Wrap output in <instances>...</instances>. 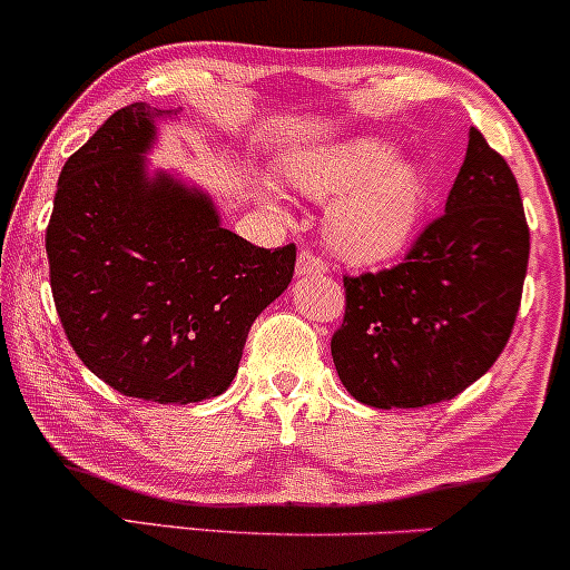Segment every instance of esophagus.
Wrapping results in <instances>:
<instances>
[{
    "label": "esophagus",
    "instance_id": "34e87169",
    "mask_svg": "<svg viewBox=\"0 0 570 570\" xmlns=\"http://www.w3.org/2000/svg\"><path fill=\"white\" fill-rule=\"evenodd\" d=\"M326 265L318 257H313L311 252H299L297 257V276L307 278V276H324Z\"/></svg>",
    "mask_w": 570,
    "mask_h": 570
}]
</instances>
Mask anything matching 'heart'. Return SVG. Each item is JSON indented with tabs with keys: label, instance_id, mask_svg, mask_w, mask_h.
<instances>
[{
	"label": "heart",
	"instance_id": "obj_1",
	"mask_svg": "<svg viewBox=\"0 0 570 570\" xmlns=\"http://www.w3.org/2000/svg\"><path fill=\"white\" fill-rule=\"evenodd\" d=\"M284 176L307 198L330 203L324 240L351 265H381L399 257L415 240L429 212L426 163L402 155L396 141L381 136L294 153L284 163Z\"/></svg>",
	"mask_w": 570,
	"mask_h": 570
}]
</instances>
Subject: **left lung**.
I'll return each instance as SVG.
<instances>
[{
	"instance_id": "obj_1",
	"label": "left lung",
	"mask_w": 570,
	"mask_h": 570,
	"mask_svg": "<svg viewBox=\"0 0 570 570\" xmlns=\"http://www.w3.org/2000/svg\"><path fill=\"white\" fill-rule=\"evenodd\" d=\"M528 254L512 168L472 128L444 214L404 263L345 276L332 358L348 394L377 410H410L469 389L512 335Z\"/></svg>"
}]
</instances>
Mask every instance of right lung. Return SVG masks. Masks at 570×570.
<instances>
[{
  "label": "right lung",
  "mask_w": 570,
  "mask_h": 570,
  "mask_svg": "<svg viewBox=\"0 0 570 570\" xmlns=\"http://www.w3.org/2000/svg\"><path fill=\"white\" fill-rule=\"evenodd\" d=\"M179 109H120L58 176L45 248L71 348L126 396L189 404L233 383L254 318L284 294L294 244L222 227L206 189L147 155Z\"/></svg>",
  "instance_id": "obj_1"
}]
</instances>
